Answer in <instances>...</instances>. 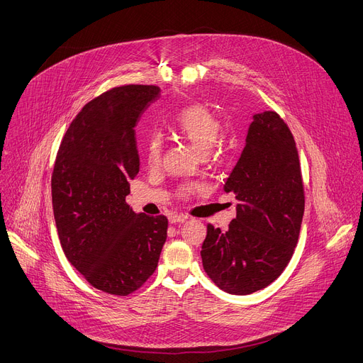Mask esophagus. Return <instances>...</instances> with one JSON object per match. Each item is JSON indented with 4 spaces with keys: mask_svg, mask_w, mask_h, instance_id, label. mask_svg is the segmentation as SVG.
I'll list each match as a JSON object with an SVG mask.
<instances>
[{
    "mask_svg": "<svg viewBox=\"0 0 363 363\" xmlns=\"http://www.w3.org/2000/svg\"><path fill=\"white\" fill-rule=\"evenodd\" d=\"M186 220H188V217L184 216V214H171V216H169V223H172V224L184 223V221H186Z\"/></svg>",
    "mask_w": 363,
    "mask_h": 363,
    "instance_id": "1",
    "label": "esophagus"
}]
</instances>
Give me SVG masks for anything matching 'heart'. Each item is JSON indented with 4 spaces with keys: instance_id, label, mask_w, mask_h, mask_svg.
<instances>
[{
    "instance_id": "heart-1",
    "label": "heart",
    "mask_w": 363,
    "mask_h": 363,
    "mask_svg": "<svg viewBox=\"0 0 363 363\" xmlns=\"http://www.w3.org/2000/svg\"><path fill=\"white\" fill-rule=\"evenodd\" d=\"M174 133L188 142L195 150L200 153H207L211 147L214 150L221 149L217 139L221 133V121L218 117L207 107L195 104L184 108L177 116L174 124H172ZM162 150H163V140L159 135H152L147 139L145 155L149 167L155 168L160 163L162 159ZM196 186L192 184L182 185L179 188L181 196H188L191 192H194Z\"/></svg>"
}]
</instances>
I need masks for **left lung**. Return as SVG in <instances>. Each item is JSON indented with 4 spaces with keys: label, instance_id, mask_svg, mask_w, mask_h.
I'll list each match as a JSON object with an SVG mask.
<instances>
[{
    "label": "left lung",
    "instance_id": "obj_1",
    "mask_svg": "<svg viewBox=\"0 0 363 363\" xmlns=\"http://www.w3.org/2000/svg\"><path fill=\"white\" fill-rule=\"evenodd\" d=\"M239 201L221 232L207 225L203 267L223 291L247 295L286 268L304 216V185L294 136L275 111L253 116L245 149L224 184Z\"/></svg>",
    "mask_w": 363,
    "mask_h": 363
}]
</instances>
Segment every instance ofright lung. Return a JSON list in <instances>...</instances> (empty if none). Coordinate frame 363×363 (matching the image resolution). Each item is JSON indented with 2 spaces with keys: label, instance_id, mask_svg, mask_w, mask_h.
<instances>
[{
  "label": "right lung",
  "instance_id": "obj_1",
  "mask_svg": "<svg viewBox=\"0 0 363 363\" xmlns=\"http://www.w3.org/2000/svg\"><path fill=\"white\" fill-rule=\"evenodd\" d=\"M159 96L155 85H124L94 98L55 160L52 203L62 249L94 288L113 295L139 289L167 242V217L138 214L125 203L140 164L135 127Z\"/></svg>",
  "mask_w": 363,
  "mask_h": 363
}]
</instances>
